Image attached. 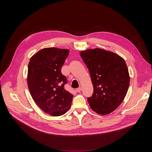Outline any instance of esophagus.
Returning <instances> with one entry per match:
<instances>
[{"mask_svg":"<svg viewBox=\"0 0 152 152\" xmlns=\"http://www.w3.org/2000/svg\"><path fill=\"white\" fill-rule=\"evenodd\" d=\"M75 90H76V91L77 93H79V92H80V91H81L82 88H81V87H79V88H76Z\"/></svg>","mask_w":152,"mask_h":152,"instance_id":"esophagus-1","label":"esophagus"}]
</instances>
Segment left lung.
Wrapping results in <instances>:
<instances>
[{
  "label": "left lung",
  "mask_w": 152,
  "mask_h": 152,
  "mask_svg": "<svg viewBox=\"0 0 152 152\" xmlns=\"http://www.w3.org/2000/svg\"><path fill=\"white\" fill-rule=\"evenodd\" d=\"M87 67L94 91L87 100L93 111L107 115L115 111L123 101L130 83L125 61L111 52L101 49L80 52Z\"/></svg>",
  "instance_id": "1"
}]
</instances>
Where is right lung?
Returning <instances> with one entry per match:
<instances>
[{"instance_id": "1", "label": "right lung", "mask_w": 152, "mask_h": 152, "mask_svg": "<svg viewBox=\"0 0 152 152\" xmlns=\"http://www.w3.org/2000/svg\"><path fill=\"white\" fill-rule=\"evenodd\" d=\"M69 50L45 48L33 55L28 65V85L35 103L46 113L60 116L70 109L73 95L64 88L67 83L61 68Z\"/></svg>"}]
</instances>
